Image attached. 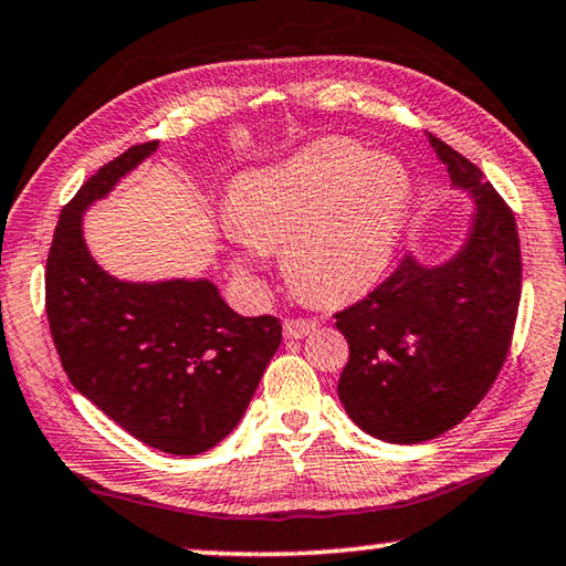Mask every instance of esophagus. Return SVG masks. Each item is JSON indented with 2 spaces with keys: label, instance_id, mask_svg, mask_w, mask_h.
Here are the masks:
<instances>
[{
  "label": "esophagus",
  "instance_id": "esophagus-1",
  "mask_svg": "<svg viewBox=\"0 0 566 566\" xmlns=\"http://www.w3.org/2000/svg\"><path fill=\"white\" fill-rule=\"evenodd\" d=\"M315 327H317L315 319H307V317L284 319V337H290V340H300V337L310 335Z\"/></svg>",
  "mask_w": 566,
  "mask_h": 566
}]
</instances>
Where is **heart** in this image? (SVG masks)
I'll list each match as a JSON object with an SVG mask.
<instances>
[{
	"label": "heart",
	"instance_id": "obj_1",
	"mask_svg": "<svg viewBox=\"0 0 566 566\" xmlns=\"http://www.w3.org/2000/svg\"><path fill=\"white\" fill-rule=\"evenodd\" d=\"M411 202V175L389 151L327 137L282 163L235 177L229 190L233 266L251 274L264 251L302 297L340 305L391 264Z\"/></svg>",
	"mask_w": 566,
	"mask_h": 566
}]
</instances>
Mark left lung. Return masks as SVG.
Here are the masks:
<instances>
[{
  "mask_svg": "<svg viewBox=\"0 0 566 566\" xmlns=\"http://www.w3.org/2000/svg\"><path fill=\"white\" fill-rule=\"evenodd\" d=\"M429 145L472 198L465 241L442 264L401 259L335 315L350 348L337 396L364 432L394 444L434 440L478 407L509 356L521 300L511 208L460 151L432 134Z\"/></svg>",
  "mask_w": 566,
  "mask_h": 566,
  "instance_id": "8db88e82",
  "label": "left lung"
}]
</instances>
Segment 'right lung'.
Here are the masks:
<instances>
[{"mask_svg": "<svg viewBox=\"0 0 566 566\" xmlns=\"http://www.w3.org/2000/svg\"><path fill=\"white\" fill-rule=\"evenodd\" d=\"M159 142L88 177L55 226L45 269L50 333L71 384L139 442L200 454L229 437L282 343L272 315L241 317L210 280L124 282L83 239V213Z\"/></svg>", "mask_w": 566, "mask_h": 566, "instance_id": "1", "label": "right lung"}]
</instances>
